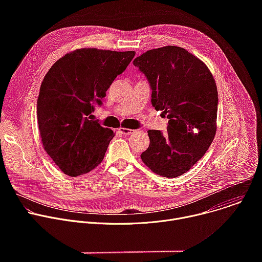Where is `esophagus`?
Returning <instances> with one entry per match:
<instances>
[{"label":"esophagus","mask_w":262,"mask_h":262,"mask_svg":"<svg viewBox=\"0 0 262 262\" xmlns=\"http://www.w3.org/2000/svg\"><path fill=\"white\" fill-rule=\"evenodd\" d=\"M134 129H130V128H125V127H120L119 128V133L124 135V136H128V135H132L134 134Z\"/></svg>","instance_id":"34e87169"}]
</instances>
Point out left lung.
Segmentation results:
<instances>
[{
	"label": "left lung",
	"instance_id": "8db88e82",
	"mask_svg": "<svg viewBox=\"0 0 262 262\" xmlns=\"http://www.w3.org/2000/svg\"><path fill=\"white\" fill-rule=\"evenodd\" d=\"M133 63L150 83L152 105L169 119L167 133L148 130L150 144L141 159L156 174L175 178L205 155L215 136L213 76L203 61L174 46L147 51Z\"/></svg>",
	"mask_w": 262,
	"mask_h": 262
}]
</instances>
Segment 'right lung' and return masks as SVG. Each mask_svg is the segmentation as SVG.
I'll list each match as a JSON object with an SVG mask.
<instances>
[{
    "label": "right lung",
    "mask_w": 262,
    "mask_h": 262,
    "mask_svg": "<svg viewBox=\"0 0 262 262\" xmlns=\"http://www.w3.org/2000/svg\"><path fill=\"white\" fill-rule=\"evenodd\" d=\"M136 52L84 48L50 68L37 99V119L45 150L71 177L96 168L115 133L90 120L94 103L135 57Z\"/></svg>",
    "instance_id": "add662e5"
}]
</instances>
